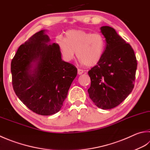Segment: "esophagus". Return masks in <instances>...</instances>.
Here are the masks:
<instances>
[{
	"instance_id": "esophagus-1",
	"label": "esophagus",
	"mask_w": 150,
	"mask_h": 150,
	"mask_svg": "<svg viewBox=\"0 0 150 150\" xmlns=\"http://www.w3.org/2000/svg\"><path fill=\"white\" fill-rule=\"evenodd\" d=\"M83 70H81V69H78V74H79V75H81V74H82L83 73Z\"/></svg>"
}]
</instances>
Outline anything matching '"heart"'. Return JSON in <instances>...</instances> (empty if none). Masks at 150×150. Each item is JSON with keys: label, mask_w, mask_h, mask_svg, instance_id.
Here are the masks:
<instances>
[{"label": "heart", "mask_w": 150, "mask_h": 150, "mask_svg": "<svg viewBox=\"0 0 150 150\" xmlns=\"http://www.w3.org/2000/svg\"><path fill=\"white\" fill-rule=\"evenodd\" d=\"M65 36V40L59 39L57 43L66 61L74 59L76 52V56L81 63L87 67H93L103 58L106 41L101 33L70 30L66 33Z\"/></svg>", "instance_id": "obj_1"}]
</instances>
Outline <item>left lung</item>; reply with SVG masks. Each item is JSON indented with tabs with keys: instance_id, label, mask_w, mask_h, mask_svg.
<instances>
[{
	"instance_id": "8db88e82",
	"label": "left lung",
	"mask_w": 150,
	"mask_h": 150,
	"mask_svg": "<svg viewBox=\"0 0 150 150\" xmlns=\"http://www.w3.org/2000/svg\"><path fill=\"white\" fill-rule=\"evenodd\" d=\"M100 32L105 38L103 57L89 70L91 86L89 98L99 108H115L127 97L134 88L137 61L131 45L112 27L103 26Z\"/></svg>"
}]
</instances>
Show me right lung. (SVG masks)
Returning a JSON list of instances; mask_svg holds the SVG:
<instances>
[{"label": "right lung", "mask_w": 150, "mask_h": 150, "mask_svg": "<svg viewBox=\"0 0 150 150\" xmlns=\"http://www.w3.org/2000/svg\"><path fill=\"white\" fill-rule=\"evenodd\" d=\"M50 41L45 30L35 33L19 46L11 63L16 95L42 115L61 110L78 72L72 64L62 60L57 44Z\"/></svg>", "instance_id": "1"}]
</instances>
